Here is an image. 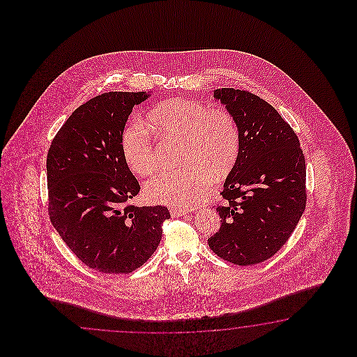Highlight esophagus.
Wrapping results in <instances>:
<instances>
[{
	"label": "esophagus",
	"instance_id": "1",
	"mask_svg": "<svg viewBox=\"0 0 357 357\" xmlns=\"http://www.w3.org/2000/svg\"><path fill=\"white\" fill-rule=\"evenodd\" d=\"M185 214H188L186 211H183V209H171V215L172 217H183Z\"/></svg>",
	"mask_w": 357,
	"mask_h": 357
}]
</instances>
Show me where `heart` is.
<instances>
[{
  "label": "heart",
  "instance_id": "heart-1",
  "mask_svg": "<svg viewBox=\"0 0 357 357\" xmlns=\"http://www.w3.org/2000/svg\"><path fill=\"white\" fill-rule=\"evenodd\" d=\"M148 121L163 139L178 140L181 167L160 172L145 185V197L155 204L189 208L236 166L241 134L235 116L194 99H169L153 108ZM123 158L132 172L149 176L158 168L155 149L144 123L134 121L122 131Z\"/></svg>",
  "mask_w": 357,
  "mask_h": 357
}]
</instances>
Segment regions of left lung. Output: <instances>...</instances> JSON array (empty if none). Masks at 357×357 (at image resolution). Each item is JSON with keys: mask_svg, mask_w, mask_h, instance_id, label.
Wrapping results in <instances>:
<instances>
[{"mask_svg": "<svg viewBox=\"0 0 357 357\" xmlns=\"http://www.w3.org/2000/svg\"><path fill=\"white\" fill-rule=\"evenodd\" d=\"M241 134L236 166L217 205L220 227L208 245L236 266L272 258L287 243L306 205V167L296 132L264 99L234 88L214 91Z\"/></svg>", "mask_w": 357, "mask_h": 357, "instance_id": "1", "label": "left lung"}]
</instances>
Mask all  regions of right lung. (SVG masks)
Here are the masks:
<instances>
[{"label":"right lung","mask_w":357,"mask_h":357,"mask_svg":"<svg viewBox=\"0 0 357 357\" xmlns=\"http://www.w3.org/2000/svg\"><path fill=\"white\" fill-rule=\"evenodd\" d=\"M146 91H108L76 108L47 154L48 214L61 238L94 271L128 274L157 250L166 206L128 204L140 185L121 149L132 107Z\"/></svg>","instance_id":"1"}]
</instances>
